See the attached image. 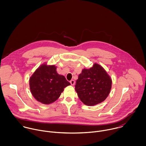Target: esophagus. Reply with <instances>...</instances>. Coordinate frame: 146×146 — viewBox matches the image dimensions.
<instances>
[{
	"label": "esophagus",
	"instance_id": "34e87169",
	"mask_svg": "<svg viewBox=\"0 0 146 146\" xmlns=\"http://www.w3.org/2000/svg\"><path fill=\"white\" fill-rule=\"evenodd\" d=\"M70 83H71V85H74L75 83V81L74 80H72L70 81Z\"/></svg>",
	"mask_w": 146,
	"mask_h": 146
}]
</instances>
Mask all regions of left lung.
Segmentation results:
<instances>
[{
	"label": "left lung",
	"mask_w": 146,
	"mask_h": 146,
	"mask_svg": "<svg viewBox=\"0 0 146 146\" xmlns=\"http://www.w3.org/2000/svg\"><path fill=\"white\" fill-rule=\"evenodd\" d=\"M112 80L104 68L94 63L89 69H83L76 80L75 90L84 104L94 106L104 101L108 97Z\"/></svg>",
	"instance_id": "1"
}]
</instances>
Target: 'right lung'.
Instances as JSON below:
<instances>
[{
	"label": "right lung",
	"instance_id": "obj_1",
	"mask_svg": "<svg viewBox=\"0 0 146 146\" xmlns=\"http://www.w3.org/2000/svg\"><path fill=\"white\" fill-rule=\"evenodd\" d=\"M54 65L42 64L30 78V88L34 97L45 104L55 102L64 88L70 83L63 75H59Z\"/></svg>",
	"mask_w": 146,
	"mask_h": 146
}]
</instances>
